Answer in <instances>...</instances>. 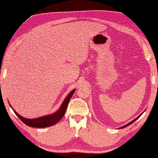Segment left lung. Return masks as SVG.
Listing matches in <instances>:
<instances>
[{"label": "left lung", "mask_w": 158, "mask_h": 158, "mask_svg": "<svg viewBox=\"0 0 158 158\" xmlns=\"http://www.w3.org/2000/svg\"><path fill=\"white\" fill-rule=\"evenodd\" d=\"M145 110H144V111H145ZM143 112H142V114L143 113ZM142 114H140L139 116H138V117H136V118H134V120H132V121H130V123H128L127 124H126V125H123V126H122V127H120V129H121V128L122 129V128H124V127H126L129 126V125H131V123H134V122L135 121H136V120L138 119V118H139V117H140V116H141V115H142Z\"/></svg>", "instance_id": "obj_1"}]
</instances>
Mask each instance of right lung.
<instances>
[{
	"instance_id": "1",
	"label": "right lung",
	"mask_w": 158,
	"mask_h": 158,
	"mask_svg": "<svg viewBox=\"0 0 158 158\" xmlns=\"http://www.w3.org/2000/svg\"><path fill=\"white\" fill-rule=\"evenodd\" d=\"M76 89H73V91H71L67 97L64 99L62 104L60 105L59 110L54 112L52 114L44 115L42 117L35 118H27L22 117L21 115L19 114L17 112H16L12 106L10 105L12 110L14 111L15 114L18 116V117L23 122L24 124H26L28 126L32 127H37V128H43V127H48L50 126H52L54 124H56L57 122H59L61 118L63 117L64 114H65L67 107L68 106L70 99L72 98V95L74 93Z\"/></svg>"
}]
</instances>
